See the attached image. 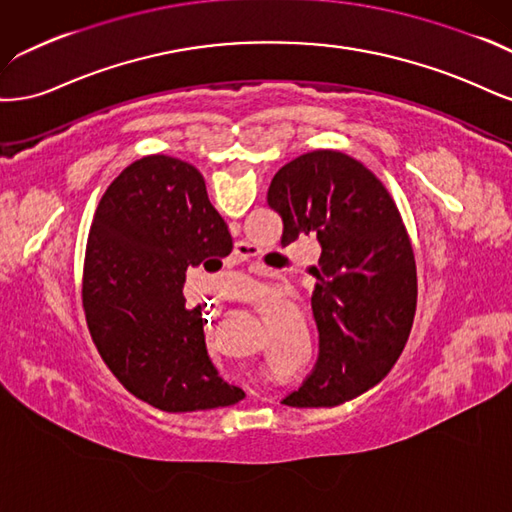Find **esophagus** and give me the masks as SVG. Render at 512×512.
<instances>
[{
	"instance_id": "1",
	"label": "esophagus",
	"mask_w": 512,
	"mask_h": 512,
	"mask_svg": "<svg viewBox=\"0 0 512 512\" xmlns=\"http://www.w3.org/2000/svg\"><path fill=\"white\" fill-rule=\"evenodd\" d=\"M253 253H255V249H253L251 244H246V242H236V246H234V261H236V263L246 261L249 257H253Z\"/></svg>"
}]
</instances>
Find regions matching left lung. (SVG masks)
I'll list each match as a JSON object with an SVG mask.
<instances>
[{"label":"left lung","mask_w":512,"mask_h":512,"mask_svg":"<svg viewBox=\"0 0 512 512\" xmlns=\"http://www.w3.org/2000/svg\"><path fill=\"white\" fill-rule=\"evenodd\" d=\"M268 204L287 246L315 236L321 257L310 306L319 355L287 406H336L370 389L398 361L417 308V268L398 206L366 166L312 151L280 168Z\"/></svg>","instance_id":"8db88e82"}]
</instances>
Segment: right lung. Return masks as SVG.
<instances>
[{"label": "right lung", "mask_w": 512, "mask_h": 512, "mask_svg": "<svg viewBox=\"0 0 512 512\" xmlns=\"http://www.w3.org/2000/svg\"><path fill=\"white\" fill-rule=\"evenodd\" d=\"M232 236L189 163L151 155L108 187L82 272L91 338L119 383L168 412L236 404L206 349L202 306H187V270L223 266Z\"/></svg>", "instance_id": "right-lung-1"}]
</instances>
